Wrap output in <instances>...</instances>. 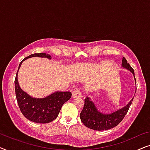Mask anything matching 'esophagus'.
Wrapping results in <instances>:
<instances>
[{
	"instance_id": "esophagus-1",
	"label": "esophagus",
	"mask_w": 150,
	"mask_h": 150,
	"mask_svg": "<svg viewBox=\"0 0 150 150\" xmlns=\"http://www.w3.org/2000/svg\"><path fill=\"white\" fill-rule=\"evenodd\" d=\"M82 96V93L81 91L80 90L79 88H76L73 90L72 91V97L74 98H81Z\"/></svg>"
}]
</instances>
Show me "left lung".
I'll return each instance as SVG.
<instances>
[{"mask_svg": "<svg viewBox=\"0 0 150 150\" xmlns=\"http://www.w3.org/2000/svg\"><path fill=\"white\" fill-rule=\"evenodd\" d=\"M122 67L132 71L134 76V69L127 62L125 57L122 59ZM135 79V77H134ZM136 81V79H135ZM133 98L126 106L111 114H102L98 111L93 102L89 98L85 99V104L80 114L81 122L86 127L95 130H106L117 126L128 112Z\"/></svg>", "mask_w": 150, "mask_h": 150, "instance_id": "obj_1", "label": "left lung"}]
</instances>
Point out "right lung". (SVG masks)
Instances as JSON below:
<instances>
[{"label":"right lung","instance_id":"obj_1","mask_svg":"<svg viewBox=\"0 0 150 150\" xmlns=\"http://www.w3.org/2000/svg\"><path fill=\"white\" fill-rule=\"evenodd\" d=\"M33 57H46L51 59L50 54L44 52L35 53L24 58L20 62L18 69L22 61ZM15 78V91L16 100L22 115L28 120L38 124H46L52 122L57 117L63 104L71 97L70 91H57L48 97L36 99L28 96L20 89L18 82V72Z\"/></svg>","mask_w":150,"mask_h":150}]
</instances>
